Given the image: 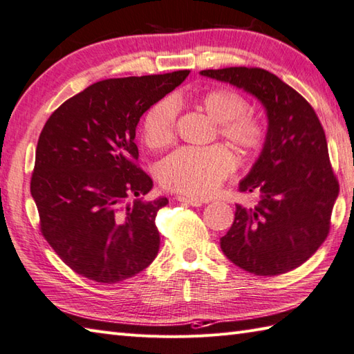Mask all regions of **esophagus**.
<instances>
[{
	"label": "esophagus",
	"instance_id": "1",
	"mask_svg": "<svg viewBox=\"0 0 354 354\" xmlns=\"http://www.w3.org/2000/svg\"><path fill=\"white\" fill-rule=\"evenodd\" d=\"M176 201L184 202V204H189L192 207H201L202 205V201L193 199V198H187V196H176Z\"/></svg>",
	"mask_w": 354,
	"mask_h": 354
}]
</instances>
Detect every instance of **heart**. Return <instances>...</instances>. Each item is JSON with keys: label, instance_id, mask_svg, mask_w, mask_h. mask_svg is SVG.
I'll use <instances>...</instances> for the list:
<instances>
[{"label": "heart", "instance_id": "1", "mask_svg": "<svg viewBox=\"0 0 354 354\" xmlns=\"http://www.w3.org/2000/svg\"><path fill=\"white\" fill-rule=\"evenodd\" d=\"M201 106L216 123L219 133L242 152H255L268 137L265 120L246 112L248 102L234 89H212L201 97ZM178 103L164 97L150 108L142 120V137L152 149L165 147L175 138ZM236 169V160L227 147H181L158 165L160 183L170 192L190 198H205Z\"/></svg>", "mask_w": 354, "mask_h": 354}]
</instances>
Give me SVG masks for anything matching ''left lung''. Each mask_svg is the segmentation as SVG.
<instances>
[{"mask_svg": "<svg viewBox=\"0 0 354 354\" xmlns=\"http://www.w3.org/2000/svg\"><path fill=\"white\" fill-rule=\"evenodd\" d=\"M202 76L234 85L265 106L268 137L239 190L257 193L252 207H236L221 239L230 261L274 277L301 266L328 236L339 184L330 164L318 115L301 94L263 68L230 66Z\"/></svg>", "mask_w": 354, "mask_h": 354, "instance_id": "1", "label": "left lung"}]
</instances>
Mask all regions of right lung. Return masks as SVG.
<instances>
[{
	"instance_id": "right-lung-1",
	"label": "right lung",
	"mask_w": 354,
	"mask_h": 354,
	"mask_svg": "<svg viewBox=\"0 0 354 354\" xmlns=\"http://www.w3.org/2000/svg\"><path fill=\"white\" fill-rule=\"evenodd\" d=\"M189 73L97 82L64 102L45 123L30 192L42 236L79 275L118 283L156 257L155 219L169 201L126 202L153 187L137 165L135 129L141 115Z\"/></svg>"
}]
</instances>
